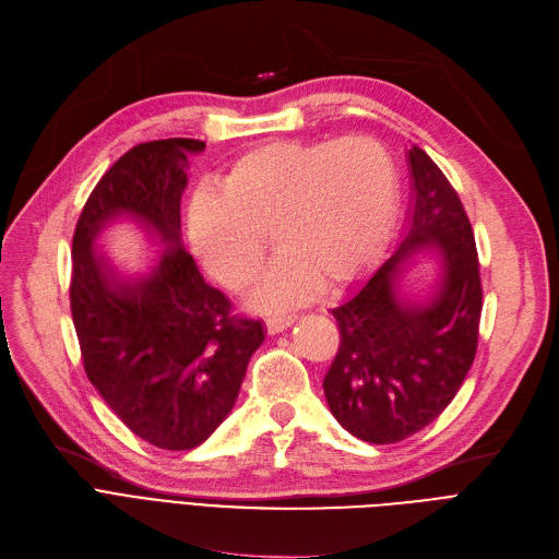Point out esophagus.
I'll return each instance as SVG.
<instances>
[{
	"label": "esophagus",
	"instance_id": "34e87169",
	"mask_svg": "<svg viewBox=\"0 0 559 559\" xmlns=\"http://www.w3.org/2000/svg\"><path fill=\"white\" fill-rule=\"evenodd\" d=\"M296 323V316H273V318H265V330L269 334H280L282 330L290 328Z\"/></svg>",
	"mask_w": 559,
	"mask_h": 559
}]
</instances>
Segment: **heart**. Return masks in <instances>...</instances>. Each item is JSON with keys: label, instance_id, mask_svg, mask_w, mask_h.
<instances>
[{"label": "heart", "instance_id": "heart-1", "mask_svg": "<svg viewBox=\"0 0 559 559\" xmlns=\"http://www.w3.org/2000/svg\"><path fill=\"white\" fill-rule=\"evenodd\" d=\"M401 209V173L373 139L271 141L238 154L216 189L193 195L186 231L206 273L248 290L273 234L282 257L257 309L294 305L323 284L353 282L384 250Z\"/></svg>", "mask_w": 559, "mask_h": 559}]
</instances>
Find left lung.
I'll list each match as a JSON object with an SVG mask.
<instances>
[{"label":"left lung","mask_w":559,"mask_h":559,"mask_svg":"<svg viewBox=\"0 0 559 559\" xmlns=\"http://www.w3.org/2000/svg\"><path fill=\"white\" fill-rule=\"evenodd\" d=\"M412 211L391 259L332 309L341 345L323 380L334 418L368 443L403 441L457 395L477 350L483 284L475 238L457 191L420 147L409 154ZM435 245L442 280L423 306L396 294L400 263Z\"/></svg>","instance_id":"obj_1"}]
</instances>
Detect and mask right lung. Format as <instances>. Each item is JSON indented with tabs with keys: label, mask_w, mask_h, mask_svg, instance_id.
Returning <instances> with one entry per match:
<instances>
[{
	"label": "right lung",
	"mask_w": 559,
	"mask_h": 559,
	"mask_svg": "<svg viewBox=\"0 0 559 559\" xmlns=\"http://www.w3.org/2000/svg\"><path fill=\"white\" fill-rule=\"evenodd\" d=\"M204 141L134 145L102 175L72 236L70 309L84 370L104 403L143 441L191 450L231 412L263 328L236 316L179 243L186 154ZM129 215L167 243L141 283L94 259L106 223Z\"/></svg>",
	"instance_id": "obj_1"
}]
</instances>
